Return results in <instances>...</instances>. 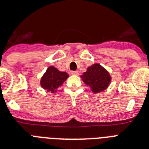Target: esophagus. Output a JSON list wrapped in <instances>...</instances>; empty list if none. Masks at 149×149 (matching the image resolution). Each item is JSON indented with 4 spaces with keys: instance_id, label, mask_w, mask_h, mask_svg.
Returning <instances> with one entry per match:
<instances>
[{
    "instance_id": "esophagus-1",
    "label": "esophagus",
    "mask_w": 149,
    "mask_h": 149,
    "mask_svg": "<svg viewBox=\"0 0 149 149\" xmlns=\"http://www.w3.org/2000/svg\"><path fill=\"white\" fill-rule=\"evenodd\" d=\"M71 73H72V75H77V74H78V72H77V71H72Z\"/></svg>"
}]
</instances>
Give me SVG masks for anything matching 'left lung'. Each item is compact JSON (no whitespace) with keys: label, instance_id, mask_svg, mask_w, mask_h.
I'll return each mask as SVG.
<instances>
[{"label":"left lung","instance_id":"left-lung-1","mask_svg":"<svg viewBox=\"0 0 149 149\" xmlns=\"http://www.w3.org/2000/svg\"><path fill=\"white\" fill-rule=\"evenodd\" d=\"M81 77H82L84 84L89 86L95 94L107 89L111 81L109 72L97 63L88 67L87 72H84Z\"/></svg>","mask_w":149,"mask_h":149}]
</instances>
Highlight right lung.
I'll list each match as a JSON object with an SVG mask.
<instances>
[{
	"instance_id": "right-lung-1",
	"label": "right lung",
	"mask_w": 149,
	"mask_h": 149,
	"mask_svg": "<svg viewBox=\"0 0 149 149\" xmlns=\"http://www.w3.org/2000/svg\"><path fill=\"white\" fill-rule=\"evenodd\" d=\"M68 77L69 75L66 72H60L54 66H50L42 77L40 84L47 91L55 93Z\"/></svg>"
}]
</instances>
